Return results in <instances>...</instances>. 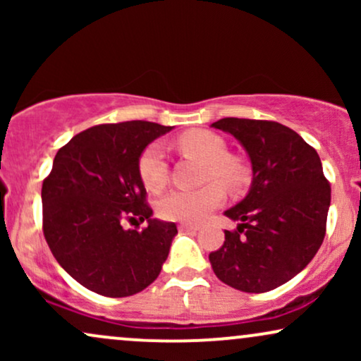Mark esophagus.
Returning <instances> with one entry per match:
<instances>
[{
	"instance_id": "esophagus-1",
	"label": "esophagus",
	"mask_w": 361,
	"mask_h": 361,
	"mask_svg": "<svg viewBox=\"0 0 361 361\" xmlns=\"http://www.w3.org/2000/svg\"><path fill=\"white\" fill-rule=\"evenodd\" d=\"M178 227H180V231H185V233H197L198 231L197 226H193V224H186V222L180 224Z\"/></svg>"
}]
</instances>
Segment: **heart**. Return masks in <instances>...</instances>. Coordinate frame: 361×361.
Segmentation results:
<instances>
[{
    "label": "heart",
    "mask_w": 361,
    "mask_h": 361,
    "mask_svg": "<svg viewBox=\"0 0 361 361\" xmlns=\"http://www.w3.org/2000/svg\"><path fill=\"white\" fill-rule=\"evenodd\" d=\"M178 146L185 154L207 163L205 180H219L224 186L234 190L244 181L243 168L227 156L226 142L209 130H190L178 139ZM139 175L147 190L157 192L166 183L168 164L164 151L154 142L144 149L139 157ZM224 188L217 181H210L197 190H173L157 204L163 219L178 222H202L224 202Z\"/></svg>",
    "instance_id": "heart-1"
}]
</instances>
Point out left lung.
I'll return each mask as SVG.
<instances>
[{
  "label": "left lung",
  "mask_w": 361,
  "mask_h": 361,
  "mask_svg": "<svg viewBox=\"0 0 361 361\" xmlns=\"http://www.w3.org/2000/svg\"><path fill=\"white\" fill-rule=\"evenodd\" d=\"M214 128L241 144L251 163L246 197L224 215V231L209 259L217 279L235 290L263 293L287 283L310 263L326 234L331 186L316 149L279 122L221 118Z\"/></svg>",
  "instance_id": "1"
}]
</instances>
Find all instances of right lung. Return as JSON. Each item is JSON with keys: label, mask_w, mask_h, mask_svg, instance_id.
<instances>
[{"label": "right lung", "mask_w": 361, "mask_h": 361, "mask_svg": "<svg viewBox=\"0 0 361 361\" xmlns=\"http://www.w3.org/2000/svg\"><path fill=\"white\" fill-rule=\"evenodd\" d=\"M171 128L142 120L94 126L54 157L42 185L45 241L57 263L91 292L134 295L161 273L178 229L152 219L139 157ZM126 220H146L148 227L123 230Z\"/></svg>", "instance_id": "1"}]
</instances>
